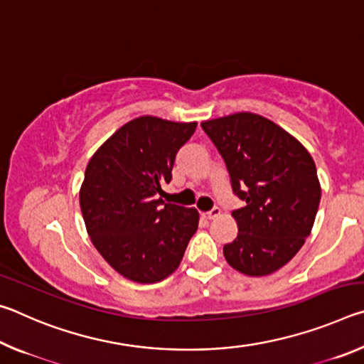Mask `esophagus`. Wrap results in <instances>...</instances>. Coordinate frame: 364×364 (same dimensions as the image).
<instances>
[{"label": "esophagus", "instance_id": "1", "mask_svg": "<svg viewBox=\"0 0 364 364\" xmlns=\"http://www.w3.org/2000/svg\"><path fill=\"white\" fill-rule=\"evenodd\" d=\"M220 215H221V210H220V208H212L210 212H205V213H202V217H204L205 220H213V218L220 217Z\"/></svg>", "mask_w": 364, "mask_h": 364}]
</instances>
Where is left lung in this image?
<instances>
[{"instance_id": "left-lung-1", "label": "left lung", "mask_w": 364, "mask_h": 364, "mask_svg": "<svg viewBox=\"0 0 364 364\" xmlns=\"http://www.w3.org/2000/svg\"><path fill=\"white\" fill-rule=\"evenodd\" d=\"M217 146L234 194L237 237L223 247L236 271L267 276L294 258L315 223L321 184L310 152L284 128L258 114L236 112L200 123Z\"/></svg>"}]
</instances>
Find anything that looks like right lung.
Here are the masks:
<instances>
[{"label": "right lung", "mask_w": 364, "mask_h": 364, "mask_svg": "<svg viewBox=\"0 0 364 364\" xmlns=\"http://www.w3.org/2000/svg\"><path fill=\"white\" fill-rule=\"evenodd\" d=\"M197 122L141 115L122 125L86 165L80 208L96 250L123 278L152 284L180 267L199 212L165 202L176 152Z\"/></svg>", "instance_id": "right-lung-1"}]
</instances>
